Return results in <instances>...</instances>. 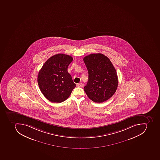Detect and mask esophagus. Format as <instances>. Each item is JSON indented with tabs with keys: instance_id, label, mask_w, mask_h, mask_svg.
Here are the masks:
<instances>
[{
	"instance_id": "1",
	"label": "esophagus",
	"mask_w": 160,
	"mask_h": 160,
	"mask_svg": "<svg viewBox=\"0 0 160 160\" xmlns=\"http://www.w3.org/2000/svg\"><path fill=\"white\" fill-rule=\"evenodd\" d=\"M77 86L78 87H82L83 86V84L82 83H78L77 84Z\"/></svg>"
}]
</instances>
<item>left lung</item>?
I'll return each instance as SVG.
<instances>
[{"label": "left lung", "mask_w": 160, "mask_h": 160, "mask_svg": "<svg viewBox=\"0 0 160 160\" xmlns=\"http://www.w3.org/2000/svg\"><path fill=\"white\" fill-rule=\"evenodd\" d=\"M89 74L84 91L94 102L101 103L113 96L118 86V75L108 57L102 53H92L83 58Z\"/></svg>", "instance_id": "obj_1"}]
</instances>
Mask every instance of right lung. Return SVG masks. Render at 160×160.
<instances>
[{
  "label": "right lung",
  "instance_id": "right-lung-1",
  "mask_svg": "<svg viewBox=\"0 0 160 160\" xmlns=\"http://www.w3.org/2000/svg\"><path fill=\"white\" fill-rule=\"evenodd\" d=\"M72 60L70 55L55 54L47 60L39 71L38 86L43 96L51 102L65 101L76 87L68 71Z\"/></svg>",
  "mask_w": 160,
  "mask_h": 160
}]
</instances>
